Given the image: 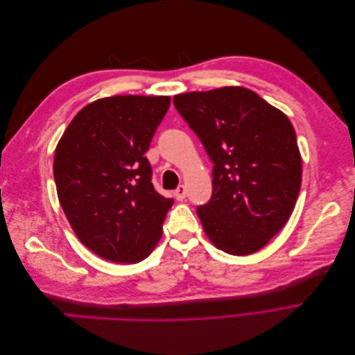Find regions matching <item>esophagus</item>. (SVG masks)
Listing matches in <instances>:
<instances>
[{
    "mask_svg": "<svg viewBox=\"0 0 355 355\" xmlns=\"http://www.w3.org/2000/svg\"><path fill=\"white\" fill-rule=\"evenodd\" d=\"M175 197L178 201H182L185 197H187V188L185 185H179L178 189L175 191Z\"/></svg>",
    "mask_w": 355,
    "mask_h": 355,
    "instance_id": "obj_1",
    "label": "esophagus"
}]
</instances>
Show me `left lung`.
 <instances>
[{
    "label": "left lung",
    "mask_w": 355,
    "mask_h": 355,
    "mask_svg": "<svg viewBox=\"0 0 355 355\" xmlns=\"http://www.w3.org/2000/svg\"><path fill=\"white\" fill-rule=\"evenodd\" d=\"M173 103L214 164L211 198L197 209L204 232L228 254L261 250L287 223L302 182L292 123L240 85L176 94Z\"/></svg>",
    "instance_id": "left-lung-1"
}]
</instances>
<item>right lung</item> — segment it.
Instances as JSON below:
<instances>
[{"label":"right lung","mask_w":355,"mask_h":355,"mask_svg":"<svg viewBox=\"0 0 355 355\" xmlns=\"http://www.w3.org/2000/svg\"><path fill=\"white\" fill-rule=\"evenodd\" d=\"M170 96H111L73 116L56 146L58 198L78 240L116 263H137L158 244L173 200L154 189L145 157Z\"/></svg>","instance_id":"obj_1"}]
</instances>
